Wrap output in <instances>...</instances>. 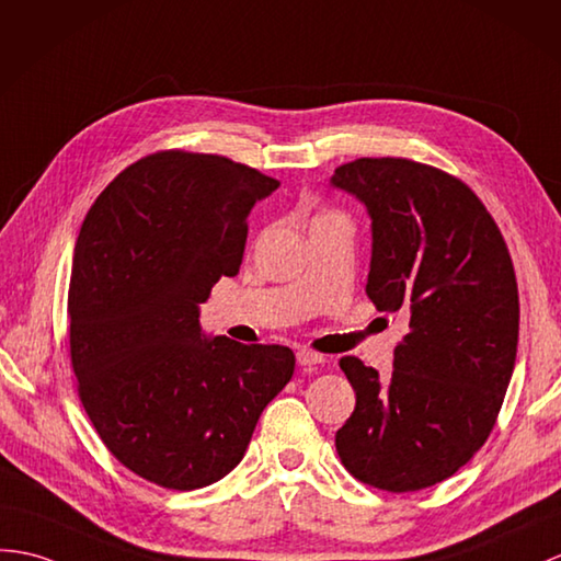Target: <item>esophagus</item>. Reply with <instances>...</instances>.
<instances>
[{
  "instance_id": "34e87169",
  "label": "esophagus",
  "mask_w": 561,
  "mask_h": 561,
  "mask_svg": "<svg viewBox=\"0 0 561 561\" xmlns=\"http://www.w3.org/2000/svg\"><path fill=\"white\" fill-rule=\"evenodd\" d=\"M296 360L301 368H312V366H320V363H324V356L316 354V351H310V348H301L296 354Z\"/></svg>"
}]
</instances>
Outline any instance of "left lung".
Returning a JSON list of instances; mask_svg holds the SVG:
<instances>
[{
	"mask_svg": "<svg viewBox=\"0 0 561 561\" xmlns=\"http://www.w3.org/2000/svg\"><path fill=\"white\" fill-rule=\"evenodd\" d=\"M330 184L370 217L366 294L409 322L387 380L340 360L356 409L336 454L373 488L423 490L471 461L497 421L518 344L512 257L478 195L435 167L360 158Z\"/></svg>",
	"mask_w": 561,
	"mask_h": 561,
	"instance_id": "left-lung-1",
	"label": "left lung"
}]
</instances>
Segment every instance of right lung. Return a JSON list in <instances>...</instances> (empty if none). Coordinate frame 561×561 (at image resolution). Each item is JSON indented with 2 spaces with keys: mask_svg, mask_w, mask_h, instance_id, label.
Listing matches in <instances>:
<instances>
[{
  "mask_svg": "<svg viewBox=\"0 0 561 561\" xmlns=\"http://www.w3.org/2000/svg\"><path fill=\"white\" fill-rule=\"evenodd\" d=\"M279 188L219 154L169 150L116 176L76 239L69 320L78 394L126 468L169 490L217 483L294 375V351L201 328L233 277L253 205Z\"/></svg>",
  "mask_w": 561,
  "mask_h": 561,
  "instance_id": "obj_1",
  "label": "right lung"
}]
</instances>
